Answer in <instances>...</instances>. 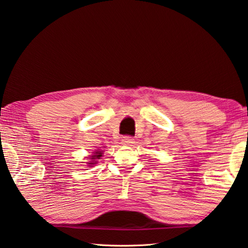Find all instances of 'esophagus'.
I'll return each mask as SVG.
<instances>
[{
  "instance_id": "obj_1",
  "label": "esophagus",
  "mask_w": 248,
  "mask_h": 248,
  "mask_svg": "<svg viewBox=\"0 0 248 248\" xmlns=\"http://www.w3.org/2000/svg\"><path fill=\"white\" fill-rule=\"evenodd\" d=\"M133 140H134V139H133L132 137L125 136V137L123 138V140H121V142H123V144H124V145H129V144L133 143Z\"/></svg>"
}]
</instances>
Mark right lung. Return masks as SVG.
Wrapping results in <instances>:
<instances>
[{
	"mask_svg": "<svg viewBox=\"0 0 248 248\" xmlns=\"http://www.w3.org/2000/svg\"><path fill=\"white\" fill-rule=\"evenodd\" d=\"M102 155H103V153H102V151H96L95 152V154L93 155V156H92V161L89 163L90 165H93V164H95V162L96 161H93V159H99L100 157H102Z\"/></svg>",
	"mask_w": 248,
	"mask_h": 248,
	"instance_id": "obj_1",
	"label": "right lung"
}]
</instances>
